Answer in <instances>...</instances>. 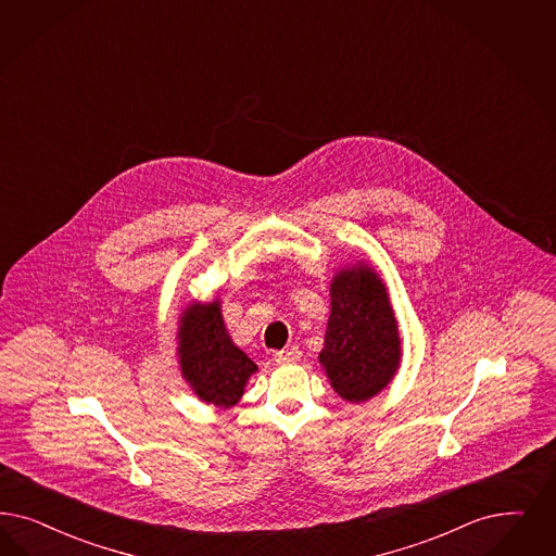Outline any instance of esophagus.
Segmentation results:
<instances>
[{
    "label": "esophagus",
    "mask_w": 556,
    "mask_h": 556,
    "mask_svg": "<svg viewBox=\"0 0 556 556\" xmlns=\"http://www.w3.org/2000/svg\"><path fill=\"white\" fill-rule=\"evenodd\" d=\"M275 362L277 364H295L300 357H302V353H300V349L298 346H289V349H281V351H275Z\"/></svg>",
    "instance_id": "1"
}]
</instances>
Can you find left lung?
<instances>
[{
    "instance_id": "left-lung-1",
    "label": "left lung",
    "mask_w": 556,
    "mask_h": 556,
    "mask_svg": "<svg viewBox=\"0 0 556 556\" xmlns=\"http://www.w3.org/2000/svg\"><path fill=\"white\" fill-rule=\"evenodd\" d=\"M401 341L388 293L367 267L341 270L330 286V318L320 364L349 403H364L392 380Z\"/></svg>"
}]
</instances>
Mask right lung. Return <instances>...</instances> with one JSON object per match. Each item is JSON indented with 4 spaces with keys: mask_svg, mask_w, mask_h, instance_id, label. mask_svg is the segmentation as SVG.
Listing matches in <instances>:
<instances>
[{
    "mask_svg": "<svg viewBox=\"0 0 556 556\" xmlns=\"http://www.w3.org/2000/svg\"><path fill=\"white\" fill-rule=\"evenodd\" d=\"M180 364L199 399L226 408L240 401L244 383L256 369L244 351L231 343L217 302L207 306L197 304L185 312Z\"/></svg>",
    "mask_w": 556,
    "mask_h": 556,
    "instance_id": "1",
    "label": "right lung"
}]
</instances>
